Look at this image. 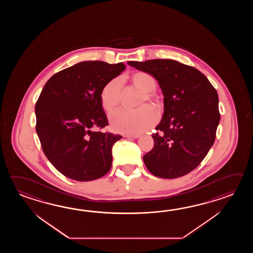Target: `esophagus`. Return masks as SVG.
I'll list each match as a JSON object with an SVG mask.
<instances>
[{"mask_svg": "<svg viewBox=\"0 0 253 253\" xmlns=\"http://www.w3.org/2000/svg\"><path fill=\"white\" fill-rule=\"evenodd\" d=\"M124 137H126V138H134V139H136V138L139 137V135L138 134H124Z\"/></svg>", "mask_w": 253, "mask_h": 253, "instance_id": "esophagus-1", "label": "esophagus"}]
</instances>
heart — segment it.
Listing matches in <instances>:
<instances>
[{
  "mask_svg": "<svg viewBox=\"0 0 253 253\" xmlns=\"http://www.w3.org/2000/svg\"><path fill=\"white\" fill-rule=\"evenodd\" d=\"M132 81L134 86L144 92L142 103L152 100L154 96L151 92L156 87L155 78L146 72L135 73ZM121 79H114L102 88L100 94V100L103 108L107 111L112 110L117 107L121 99ZM158 115L156 111L148 107L130 110L126 108H119L109 115V122L111 127L119 133L124 134H138L151 128L156 124Z\"/></svg>",
  "mask_w": 253,
  "mask_h": 253,
  "instance_id": "b5f03b06",
  "label": "heart"
}]
</instances>
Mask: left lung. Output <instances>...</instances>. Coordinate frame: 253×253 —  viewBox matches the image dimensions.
Returning a JSON list of instances; mask_svg holds the SVG:
<instances>
[{
    "mask_svg": "<svg viewBox=\"0 0 253 253\" xmlns=\"http://www.w3.org/2000/svg\"><path fill=\"white\" fill-rule=\"evenodd\" d=\"M127 64L153 76L164 95V115L152 134L155 145L143 156L145 167L157 177L187 174L214 143L220 119L217 92L199 70L173 59Z\"/></svg>",
    "mask_w": 253,
    "mask_h": 253,
    "instance_id": "1",
    "label": "left lung"
}]
</instances>
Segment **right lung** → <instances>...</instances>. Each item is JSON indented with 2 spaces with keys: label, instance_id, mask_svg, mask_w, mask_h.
<instances>
[{
  "label": "right lung",
  "instance_id": "right-lung-1",
  "mask_svg": "<svg viewBox=\"0 0 253 253\" xmlns=\"http://www.w3.org/2000/svg\"><path fill=\"white\" fill-rule=\"evenodd\" d=\"M125 69L123 63L82 61L43 87L35 106L36 132L48 161L66 177L87 182L110 170L112 146L122 136L93 128L108 126L100 94Z\"/></svg>",
  "mask_w": 253,
  "mask_h": 253
}]
</instances>
